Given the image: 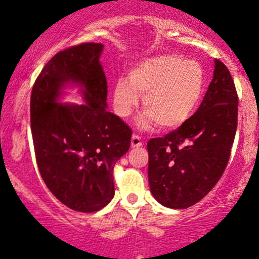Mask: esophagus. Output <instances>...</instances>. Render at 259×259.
Segmentation results:
<instances>
[{
	"label": "esophagus",
	"instance_id": "1",
	"mask_svg": "<svg viewBox=\"0 0 259 259\" xmlns=\"http://www.w3.org/2000/svg\"><path fill=\"white\" fill-rule=\"evenodd\" d=\"M144 143L143 140H141L140 137H138V135H133L132 137V148H140V146H143Z\"/></svg>",
	"mask_w": 259,
	"mask_h": 259
}]
</instances>
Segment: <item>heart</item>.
Wrapping results in <instances>:
<instances>
[{"label":"heart","mask_w":259,"mask_h":259,"mask_svg":"<svg viewBox=\"0 0 259 259\" xmlns=\"http://www.w3.org/2000/svg\"><path fill=\"white\" fill-rule=\"evenodd\" d=\"M206 87V73L198 62L176 54L146 58L119 78L113 88V108L116 115L127 118L140 104L145 111L139 126L157 122L161 129H175L196 113Z\"/></svg>","instance_id":"obj_1"}]
</instances>
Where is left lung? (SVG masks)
<instances>
[{
  "instance_id": "1",
  "label": "left lung",
  "mask_w": 259,
  "mask_h": 259,
  "mask_svg": "<svg viewBox=\"0 0 259 259\" xmlns=\"http://www.w3.org/2000/svg\"><path fill=\"white\" fill-rule=\"evenodd\" d=\"M237 114L230 70L214 59L213 78L197 111L175 132L148 143L149 185L157 202L187 208L213 189L230 159Z\"/></svg>"
}]
</instances>
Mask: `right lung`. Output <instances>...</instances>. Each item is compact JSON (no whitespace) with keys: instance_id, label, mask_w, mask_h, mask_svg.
<instances>
[{"instance_id":"obj_1","label":"right lung","mask_w":259,"mask_h":259,"mask_svg":"<svg viewBox=\"0 0 259 259\" xmlns=\"http://www.w3.org/2000/svg\"><path fill=\"white\" fill-rule=\"evenodd\" d=\"M104 45L83 43L45 65L31 94V130L38 168L67 207L95 212L114 197L113 168L130 148L132 129L108 111V85L99 58ZM78 88L84 105L63 103Z\"/></svg>"}]
</instances>
